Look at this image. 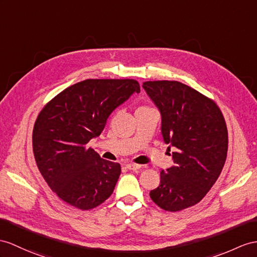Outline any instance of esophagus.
<instances>
[{
	"label": "esophagus",
	"mask_w": 257,
	"mask_h": 257,
	"mask_svg": "<svg viewBox=\"0 0 257 257\" xmlns=\"http://www.w3.org/2000/svg\"><path fill=\"white\" fill-rule=\"evenodd\" d=\"M126 168L128 170H137V169L141 168V165H136V164H127Z\"/></svg>",
	"instance_id": "34e87169"
}]
</instances>
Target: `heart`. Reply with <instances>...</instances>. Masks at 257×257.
Instances as JSON below:
<instances>
[{"label":"heart","instance_id":"1","mask_svg":"<svg viewBox=\"0 0 257 257\" xmlns=\"http://www.w3.org/2000/svg\"><path fill=\"white\" fill-rule=\"evenodd\" d=\"M144 109H150V108L147 107V105H143V107H140L137 110H144Z\"/></svg>","mask_w":257,"mask_h":257}]
</instances>
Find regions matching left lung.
Masks as SVG:
<instances>
[{
	"label": "left lung",
	"instance_id": "left-lung-1",
	"mask_svg": "<svg viewBox=\"0 0 257 257\" xmlns=\"http://www.w3.org/2000/svg\"><path fill=\"white\" fill-rule=\"evenodd\" d=\"M161 113V134L172 153L173 167L160 172L150 198L167 211L201 202L220 174L228 150V130L214 100L177 80L143 83Z\"/></svg>",
	"mask_w": 257,
	"mask_h": 257
}]
</instances>
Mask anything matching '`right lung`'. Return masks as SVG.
Instances as JSON below:
<instances>
[{
    "mask_svg": "<svg viewBox=\"0 0 257 257\" xmlns=\"http://www.w3.org/2000/svg\"><path fill=\"white\" fill-rule=\"evenodd\" d=\"M135 79H85L58 93L42 108L33 132L35 159L56 195L81 210L102 204L121 174L117 162L102 159L87 144L133 92Z\"/></svg>",
    "mask_w": 257,
    "mask_h": 257,
    "instance_id": "add662e5",
    "label": "right lung"
}]
</instances>
